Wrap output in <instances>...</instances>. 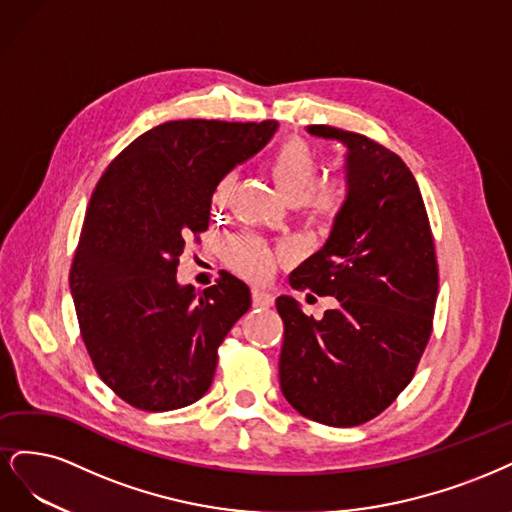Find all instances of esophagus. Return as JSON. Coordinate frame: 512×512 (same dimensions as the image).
Wrapping results in <instances>:
<instances>
[{"instance_id": "esophagus-1", "label": "esophagus", "mask_w": 512, "mask_h": 512, "mask_svg": "<svg viewBox=\"0 0 512 512\" xmlns=\"http://www.w3.org/2000/svg\"><path fill=\"white\" fill-rule=\"evenodd\" d=\"M274 304V295L266 289H253V306L257 308H270Z\"/></svg>"}]
</instances>
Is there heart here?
Segmentation results:
<instances>
[{
	"instance_id": "b5f03b06",
	"label": "heart",
	"mask_w": 512,
	"mask_h": 512,
	"mask_svg": "<svg viewBox=\"0 0 512 512\" xmlns=\"http://www.w3.org/2000/svg\"><path fill=\"white\" fill-rule=\"evenodd\" d=\"M321 170L319 153L304 140H287L280 144L270 159V176L276 189L302 212L308 223H332L342 212L349 197V180L344 174L317 178ZM234 189V176H225L214 187L212 202L223 206ZM285 249L272 246L253 234H240L229 240L225 259L232 270L251 280H266L276 261L285 257Z\"/></svg>"
}]
</instances>
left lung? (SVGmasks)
Segmentation results:
<instances>
[{
	"instance_id": "left-lung-1",
	"label": "left lung",
	"mask_w": 512,
	"mask_h": 512,
	"mask_svg": "<svg viewBox=\"0 0 512 512\" xmlns=\"http://www.w3.org/2000/svg\"><path fill=\"white\" fill-rule=\"evenodd\" d=\"M346 146L349 197L323 249L289 276L293 289L338 300L321 321L280 295V389L300 415L332 427L374 419L415 376L438 298L434 236L406 163L355 131L310 125Z\"/></svg>"
}]
</instances>
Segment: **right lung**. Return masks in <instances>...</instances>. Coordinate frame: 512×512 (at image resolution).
I'll return each instance as SVG.
<instances>
[{
  "instance_id": "obj_1",
  "label": "right lung",
  "mask_w": 512,
  "mask_h": 512,
  "mask_svg": "<svg viewBox=\"0 0 512 512\" xmlns=\"http://www.w3.org/2000/svg\"><path fill=\"white\" fill-rule=\"evenodd\" d=\"M276 121L161 123L97 180L70 270L80 336L93 368L123 402L166 412L197 402L219 346L251 308V291L221 274L204 291L176 283L185 240L208 229L214 187L259 153Z\"/></svg>"
}]
</instances>
